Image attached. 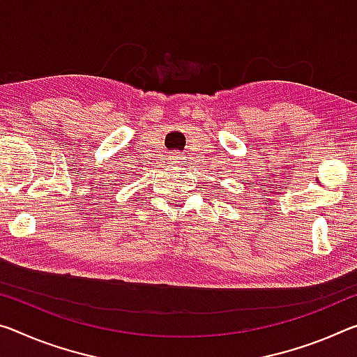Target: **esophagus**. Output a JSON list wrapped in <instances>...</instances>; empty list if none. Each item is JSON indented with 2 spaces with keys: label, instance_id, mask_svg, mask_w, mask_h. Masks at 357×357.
Wrapping results in <instances>:
<instances>
[{
  "label": "esophagus",
  "instance_id": "34e87169",
  "mask_svg": "<svg viewBox=\"0 0 357 357\" xmlns=\"http://www.w3.org/2000/svg\"><path fill=\"white\" fill-rule=\"evenodd\" d=\"M169 160H172V163H179L181 158H179V155H172L169 157Z\"/></svg>",
  "mask_w": 357,
  "mask_h": 357
}]
</instances>
